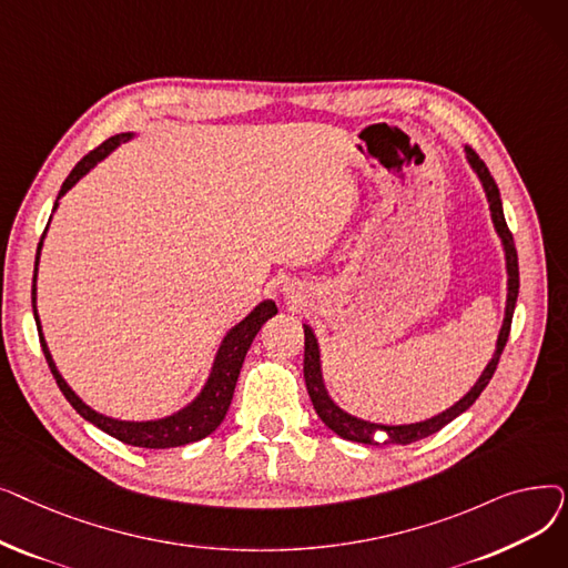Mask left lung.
<instances>
[{"label":"left lung","instance_id":"1","mask_svg":"<svg viewBox=\"0 0 568 568\" xmlns=\"http://www.w3.org/2000/svg\"><path fill=\"white\" fill-rule=\"evenodd\" d=\"M467 152V161L469 165L479 174L481 184L486 189L488 202H490V214H493V223L497 234L501 236V244H504V253H506V268H509V300H506V317L501 324V332L497 338V349L493 354L490 364L486 366V371L481 373L479 382L471 386V392L460 398L454 407H449L446 412L433 416L428 422H419V424H409V426H377V424H368L356 419V416H349L347 412H343L332 398L326 394L324 384H322V373H320V352H317V341L311 332V326H304V379H306V389L308 396L313 400V407L317 412L320 419L324 422L326 428H332L336 435H341L343 439L349 442H362V444H375L373 439L375 430H384L386 433V442L384 444H412L416 439H424L437 430H442L446 424H452L456 416H460L465 409H469L474 405V400L481 396V392L488 386V382L493 379L497 364H499V356L506 347V341H509L511 334V320H514V308H516V300H518V287H520V274H518V253H516V244H514V234L504 221V212H501V200H499V189L495 184V179L490 174V170L486 168V163L479 159V154L474 152L471 146H465Z\"/></svg>","mask_w":568,"mask_h":568}]
</instances>
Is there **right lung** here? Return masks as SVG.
Masks as SVG:
<instances>
[{
  "label": "right lung",
  "instance_id": "right-lung-1",
  "mask_svg": "<svg viewBox=\"0 0 568 568\" xmlns=\"http://www.w3.org/2000/svg\"><path fill=\"white\" fill-rule=\"evenodd\" d=\"M129 138H131V133H119L114 138H108L103 144H99L87 156H82L78 161V165L71 170V174L64 179L62 191H59V195L54 200V209L59 204V197H62L82 174H87L101 159H105L119 142H126ZM45 230H48V225H45ZM43 236H45V232L41 234V242H39V248H37L32 308H34L39 338H41V347H43V354H45V362L50 366V373L57 379L59 392L64 394V398L73 405V409L82 416V419H87L89 424H94L97 428L112 435L114 439L131 444V446H142V449H172V446H184V444H191V442H197V439L206 437L209 433H214L221 426V422L225 419V412L232 403V394H234L239 371H242V364H244V356H246L253 338L257 336L260 326L268 317L276 315V304L274 302H262L246 320L239 322L234 329L225 336V341H223V345L216 354L212 377H209L202 394L189 407L168 416V419H159V422H116V419H110V416H103V414L94 412L92 407H87L69 389V384L62 379V375H59V371L54 368V362H52L48 345L43 341L39 315H37V268H39V255H41Z\"/></svg>",
  "mask_w": 568,
  "mask_h": 568
}]
</instances>
